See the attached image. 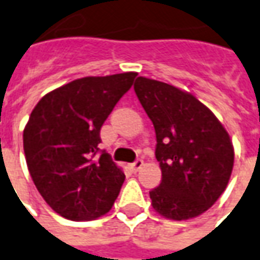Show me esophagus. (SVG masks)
Segmentation results:
<instances>
[{"label": "esophagus", "mask_w": 260, "mask_h": 260, "mask_svg": "<svg viewBox=\"0 0 260 260\" xmlns=\"http://www.w3.org/2000/svg\"><path fill=\"white\" fill-rule=\"evenodd\" d=\"M142 167H144V160L142 159H137L134 164H131V169H132L134 172H138Z\"/></svg>", "instance_id": "1"}]
</instances>
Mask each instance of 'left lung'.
I'll list each match as a JSON object with an SVG mask.
<instances>
[{"instance_id":"8db88e82","label":"left lung","mask_w":260,"mask_h":260,"mask_svg":"<svg viewBox=\"0 0 260 260\" xmlns=\"http://www.w3.org/2000/svg\"><path fill=\"white\" fill-rule=\"evenodd\" d=\"M134 89L156 134L162 182L149 192L152 208L172 220L197 218L226 189L235 160L231 137L190 92L145 77Z\"/></svg>"}]
</instances>
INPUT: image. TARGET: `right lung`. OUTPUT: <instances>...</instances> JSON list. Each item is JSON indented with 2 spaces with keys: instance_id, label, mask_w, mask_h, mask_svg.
<instances>
[{
  "instance_id": "right-lung-1",
  "label": "right lung",
  "mask_w": 260,
  "mask_h": 260,
  "mask_svg": "<svg viewBox=\"0 0 260 260\" xmlns=\"http://www.w3.org/2000/svg\"><path fill=\"white\" fill-rule=\"evenodd\" d=\"M137 72L71 81L44 95L24 128L26 167L44 201L65 219L92 220L111 211L125 181L100 151V132Z\"/></svg>"
}]
</instances>
